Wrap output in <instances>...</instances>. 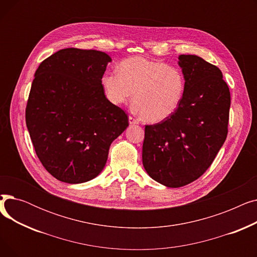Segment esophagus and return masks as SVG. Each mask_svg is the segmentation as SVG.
Listing matches in <instances>:
<instances>
[{
  "mask_svg": "<svg viewBox=\"0 0 257 257\" xmlns=\"http://www.w3.org/2000/svg\"><path fill=\"white\" fill-rule=\"evenodd\" d=\"M139 123H140L139 119H137L136 117H133V116H129V124L130 125H137Z\"/></svg>",
  "mask_w": 257,
  "mask_h": 257,
  "instance_id": "1",
  "label": "esophagus"
}]
</instances>
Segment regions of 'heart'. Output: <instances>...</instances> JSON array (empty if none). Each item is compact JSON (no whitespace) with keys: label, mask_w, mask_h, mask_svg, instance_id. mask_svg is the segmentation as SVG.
<instances>
[{"label":"heart","mask_w":257,"mask_h":257,"mask_svg":"<svg viewBox=\"0 0 257 257\" xmlns=\"http://www.w3.org/2000/svg\"><path fill=\"white\" fill-rule=\"evenodd\" d=\"M106 98L113 105L133 103L143 119L158 123L178 109L184 94L181 71L163 61L132 57L121 61L116 73L101 79Z\"/></svg>","instance_id":"heart-1"}]
</instances>
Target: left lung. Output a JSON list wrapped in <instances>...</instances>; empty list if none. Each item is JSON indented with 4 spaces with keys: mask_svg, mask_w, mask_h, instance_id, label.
<instances>
[{
    "mask_svg": "<svg viewBox=\"0 0 257 257\" xmlns=\"http://www.w3.org/2000/svg\"><path fill=\"white\" fill-rule=\"evenodd\" d=\"M184 94L178 109L147 125L143 165L149 176L168 187L198 179L210 167L228 132L230 91L219 67L196 55H180Z\"/></svg>",
    "mask_w": 257,
    "mask_h": 257,
    "instance_id": "8db88e82",
    "label": "left lung"
}]
</instances>
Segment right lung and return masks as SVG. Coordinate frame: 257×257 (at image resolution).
Masks as SVG:
<instances>
[{
    "mask_svg": "<svg viewBox=\"0 0 257 257\" xmlns=\"http://www.w3.org/2000/svg\"><path fill=\"white\" fill-rule=\"evenodd\" d=\"M110 61L101 51L69 48L54 53L35 72L26 124L40 163L59 181L96 178L111 143L129 125L101 84Z\"/></svg>",
    "mask_w": 257,
    "mask_h": 257,
    "instance_id": "right-lung-1",
    "label": "right lung"
}]
</instances>
